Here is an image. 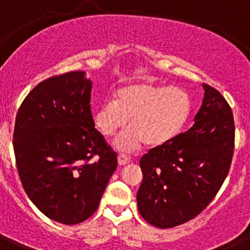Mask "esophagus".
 <instances>
[{
    "label": "esophagus",
    "mask_w": 250,
    "mask_h": 250,
    "mask_svg": "<svg viewBox=\"0 0 250 250\" xmlns=\"http://www.w3.org/2000/svg\"><path fill=\"white\" fill-rule=\"evenodd\" d=\"M118 161H119V165H126L130 163V156L125 155V154H120V155L118 156Z\"/></svg>",
    "instance_id": "esophagus-1"
}]
</instances>
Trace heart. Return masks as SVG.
<instances>
[{
  "instance_id": "obj_1",
  "label": "heart",
  "mask_w": 250,
  "mask_h": 250,
  "mask_svg": "<svg viewBox=\"0 0 250 250\" xmlns=\"http://www.w3.org/2000/svg\"><path fill=\"white\" fill-rule=\"evenodd\" d=\"M191 109L187 91L173 86L134 83L115 92V100L101 103L94 124L105 138H112L127 125L116 141L121 150H135L143 143L161 146L173 140L187 123Z\"/></svg>"
}]
</instances>
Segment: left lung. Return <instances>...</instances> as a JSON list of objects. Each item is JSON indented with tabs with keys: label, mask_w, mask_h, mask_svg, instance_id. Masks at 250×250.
Masks as SVG:
<instances>
[{
	"label": "left lung",
	"mask_w": 250,
	"mask_h": 250,
	"mask_svg": "<svg viewBox=\"0 0 250 250\" xmlns=\"http://www.w3.org/2000/svg\"><path fill=\"white\" fill-rule=\"evenodd\" d=\"M194 125L140 159L139 213L154 227L173 228L202 213L229 173L234 119L223 95L204 83Z\"/></svg>",
	"instance_id": "1"
}]
</instances>
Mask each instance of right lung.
Listing matches in <instances>:
<instances>
[{
  "label": "right lung",
  "instance_id": "right-lung-1",
  "mask_svg": "<svg viewBox=\"0 0 250 250\" xmlns=\"http://www.w3.org/2000/svg\"><path fill=\"white\" fill-rule=\"evenodd\" d=\"M91 89L83 71L46 79L22 101L15 123L22 187L41 213L66 225L96 211L118 167L116 152L95 129Z\"/></svg>",
  "mask_w": 250,
  "mask_h": 250
}]
</instances>
